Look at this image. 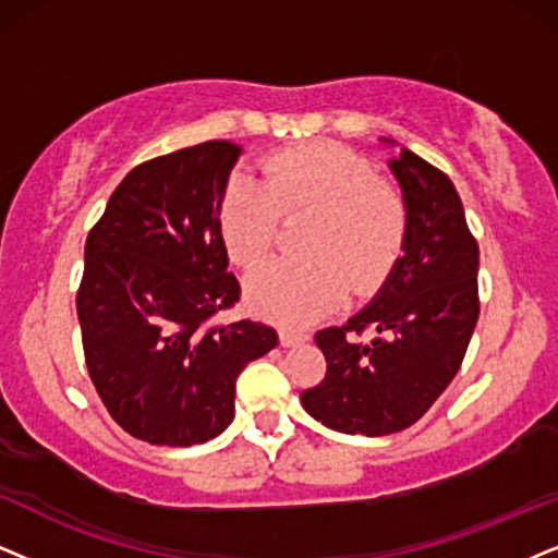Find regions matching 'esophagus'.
<instances>
[{
  "label": "esophagus",
  "instance_id": "esophagus-1",
  "mask_svg": "<svg viewBox=\"0 0 558 558\" xmlns=\"http://www.w3.org/2000/svg\"><path fill=\"white\" fill-rule=\"evenodd\" d=\"M278 337L283 348H293V344H301L308 340V335H303V331H295V329H280Z\"/></svg>",
  "mask_w": 558,
  "mask_h": 558
}]
</instances>
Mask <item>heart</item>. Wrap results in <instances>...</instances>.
I'll return each mask as SVG.
<instances>
[{
    "label": "heart",
    "instance_id": "heart-1",
    "mask_svg": "<svg viewBox=\"0 0 558 558\" xmlns=\"http://www.w3.org/2000/svg\"><path fill=\"white\" fill-rule=\"evenodd\" d=\"M312 214L306 257H278L246 278L259 316L306 327L389 280L407 239V203L376 167L340 144H303L270 154L263 180L234 172L218 201V234L229 257L255 267L278 244L286 218Z\"/></svg>",
    "mask_w": 558,
    "mask_h": 558
}]
</instances>
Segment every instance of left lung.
<instances>
[{
  "label": "left lung",
  "instance_id": "obj_1",
  "mask_svg": "<svg viewBox=\"0 0 558 558\" xmlns=\"http://www.w3.org/2000/svg\"><path fill=\"white\" fill-rule=\"evenodd\" d=\"M389 167L407 203L404 255L363 312L316 331L327 376L301 393L316 422L348 435L414 425L456 378L478 319V244L453 182L409 149Z\"/></svg>",
  "mask_w": 558,
  "mask_h": 558
}]
</instances>
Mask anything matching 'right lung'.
<instances>
[{
	"instance_id": "right-lung-1",
	"label": "right lung",
	"mask_w": 558,
	"mask_h": 558,
	"mask_svg": "<svg viewBox=\"0 0 558 558\" xmlns=\"http://www.w3.org/2000/svg\"><path fill=\"white\" fill-rule=\"evenodd\" d=\"M242 146L206 141L133 167L84 244V361L110 417L151 446L214 440L236 378L278 344L259 322L208 324L239 301L218 201Z\"/></svg>"
}]
</instances>
